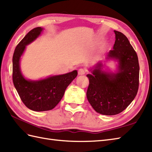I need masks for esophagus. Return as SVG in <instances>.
Listing matches in <instances>:
<instances>
[{"label":"esophagus","mask_w":152,"mask_h":152,"mask_svg":"<svg viewBox=\"0 0 152 152\" xmlns=\"http://www.w3.org/2000/svg\"><path fill=\"white\" fill-rule=\"evenodd\" d=\"M85 73H86V72H85V70L83 69H79V71H78V74L79 75H84Z\"/></svg>","instance_id":"1"}]
</instances>
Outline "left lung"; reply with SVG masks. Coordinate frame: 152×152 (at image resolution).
<instances>
[{
  "label": "left lung",
  "instance_id": "obj_1",
  "mask_svg": "<svg viewBox=\"0 0 152 152\" xmlns=\"http://www.w3.org/2000/svg\"><path fill=\"white\" fill-rule=\"evenodd\" d=\"M115 41L113 50L106 55V61L117 62L116 69L110 71L102 61L89 68L86 75L89 86L87 99L99 113L114 115L123 112L134 101L139 88L138 57L128 38L114 30ZM105 69H104V68Z\"/></svg>",
  "mask_w": 152,
  "mask_h": 152
}]
</instances>
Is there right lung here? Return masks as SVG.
<instances>
[{
    "mask_svg": "<svg viewBox=\"0 0 152 152\" xmlns=\"http://www.w3.org/2000/svg\"><path fill=\"white\" fill-rule=\"evenodd\" d=\"M43 28L37 27L27 33L18 43L13 56V82L26 106L35 112L53 109L64 96L66 89L76 78L77 70L62 75H51L38 80L26 78L20 69V58L26 46L41 35Z\"/></svg>",
    "mask_w": 152,
    "mask_h": 152,
    "instance_id": "right-lung-1",
    "label": "right lung"
}]
</instances>
